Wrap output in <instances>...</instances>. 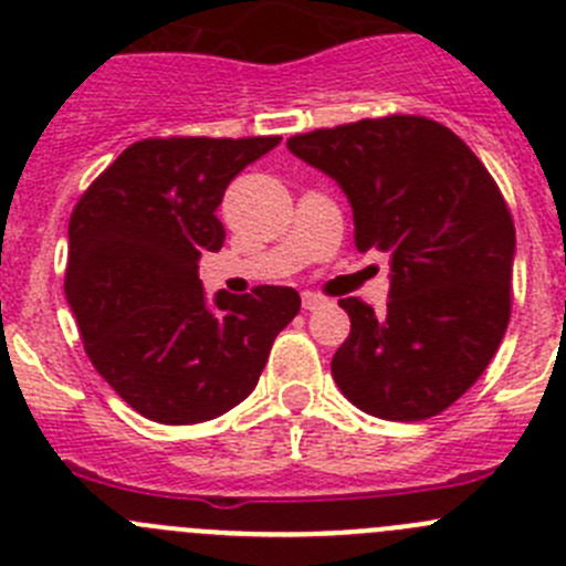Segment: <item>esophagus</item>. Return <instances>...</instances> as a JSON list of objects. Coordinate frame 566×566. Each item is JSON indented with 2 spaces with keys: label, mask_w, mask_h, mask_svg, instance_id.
Segmentation results:
<instances>
[{
  "label": "esophagus",
  "mask_w": 566,
  "mask_h": 566,
  "mask_svg": "<svg viewBox=\"0 0 566 566\" xmlns=\"http://www.w3.org/2000/svg\"><path fill=\"white\" fill-rule=\"evenodd\" d=\"M319 305H325V297H322V294L303 292V308L305 311H314V308H319Z\"/></svg>",
  "instance_id": "1"
}]
</instances>
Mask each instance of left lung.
<instances>
[{"mask_svg": "<svg viewBox=\"0 0 566 566\" xmlns=\"http://www.w3.org/2000/svg\"><path fill=\"white\" fill-rule=\"evenodd\" d=\"M289 149L347 193L355 247L391 263L386 314L338 300L349 336L333 380L373 417H436L481 378L509 327L516 235L497 182L424 116L360 118L292 136Z\"/></svg>", "mask_w": 566, "mask_h": 566, "instance_id": "1", "label": "left lung"}]
</instances>
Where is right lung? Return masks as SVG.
<instances>
[{"mask_svg": "<svg viewBox=\"0 0 566 566\" xmlns=\"http://www.w3.org/2000/svg\"><path fill=\"white\" fill-rule=\"evenodd\" d=\"M255 138H144L80 197L69 219L66 300L96 373L142 417L193 424L239 406L300 311L289 286L219 292L208 305L199 255L224 244L217 208Z\"/></svg>", "mask_w": 566, "mask_h": 566, "instance_id": "obj_1", "label": "right lung"}]
</instances>
